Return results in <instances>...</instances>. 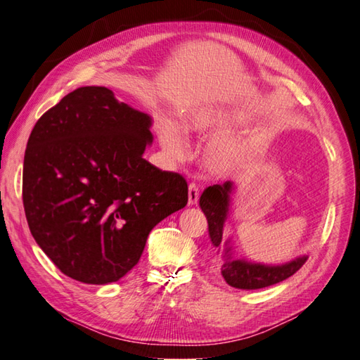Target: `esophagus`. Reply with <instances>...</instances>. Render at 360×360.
Here are the masks:
<instances>
[{"mask_svg":"<svg viewBox=\"0 0 360 360\" xmlns=\"http://www.w3.org/2000/svg\"><path fill=\"white\" fill-rule=\"evenodd\" d=\"M198 200H200V188H198L196 184H190L188 186V205L198 204Z\"/></svg>","mask_w":360,"mask_h":360,"instance_id":"esophagus-1","label":"esophagus"}]
</instances>
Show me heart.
I'll list each match as a JSON object with an SVG mask.
<instances>
[{
	"label": "heart",
	"mask_w": 360,
	"mask_h": 360,
	"mask_svg": "<svg viewBox=\"0 0 360 360\" xmlns=\"http://www.w3.org/2000/svg\"><path fill=\"white\" fill-rule=\"evenodd\" d=\"M236 114L221 108H205L195 111L187 117V128L200 136L226 134L238 124ZM159 141L165 155L172 159H181L186 155V141L179 127L170 119H160L158 124ZM249 147L240 137H217L204 150V165L215 176H227L246 162Z\"/></svg>",
	"instance_id": "heart-1"
}]
</instances>
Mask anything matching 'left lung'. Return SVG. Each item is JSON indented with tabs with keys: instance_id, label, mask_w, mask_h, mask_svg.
Returning a JSON list of instances; mask_svg holds the SVG:
<instances>
[{
	"instance_id": "obj_1",
	"label": "left lung",
	"mask_w": 360,
	"mask_h": 360,
	"mask_svg": "<svg viewBox=\"0 0 360 360\" xmlns=\"http://www.w3.org/2000/svg\"><path fill=\"white\" fill-rule=\"evenodd\" d=\"M233 192V182L226 181L224 184L207 187L200 198V205L209 223L210 241L218 252L221 250V258H223L221 275L226 283L236 289H262L289 278L304 264L308 255H300L283 264L254 263L249 259L233 257L231 240L223 238L224 224L231 213Z\"/></svg>"
}]
</instances>
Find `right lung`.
<instances>
[{
  "label": "right lung",
  "mask_w": 360,
  "mask_h": 360,
  "mask_svg": "<svg viewBox=\"0 0 360 360\" xmlns=\"http://www.w3.org/2000/svg\"><path fill=\"white\" fill-rule=\"evenodd\" d=\"M153 119L105 86H83L38 119L22 167V204L38 246L68 277L120 280L151 229L186 207L181 174L143 159Z\"/></svg>",
  "instance_id": "1"
}]
</instances>
